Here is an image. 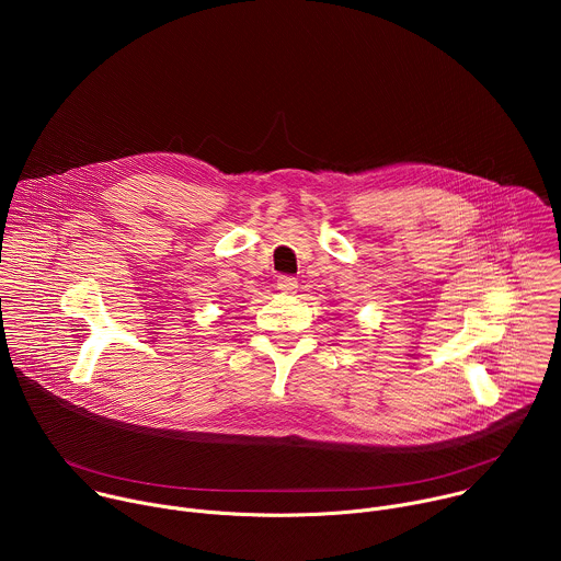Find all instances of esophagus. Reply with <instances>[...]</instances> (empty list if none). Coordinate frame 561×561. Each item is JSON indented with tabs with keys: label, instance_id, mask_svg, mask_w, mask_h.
Instances as JSON below:
<instances>
[{
	"label": "esophagus",
	"instance_id": "34e87169",
	"mask_svg": "<svg viewBox=\"0 0 561 561\" xmlns=\"http://www.w3.org/2000/svg\"><path fill=\"white\" fill-rule=\"evenodd\" d=\"M277 288H279L282 293H293V290L297 288V279H295V277H290V275H279V279H277Z\"/></svg>",
	"mask_w": 561,
	"mask_h": 561
}]
</instances>
